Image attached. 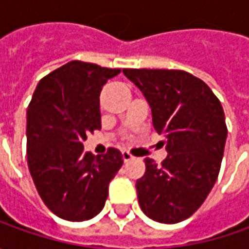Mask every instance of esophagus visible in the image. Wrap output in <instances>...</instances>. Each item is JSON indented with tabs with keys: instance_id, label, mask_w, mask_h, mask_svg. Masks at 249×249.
<instances>
[{
	"instance_id": "34e87169",
	"label": "esophagus",
	"mask_w": 249,
	"mask_h": 249,
	"mask_svg": "<svg viewBox=\"0 0 249 249\" xmlns=\"http://www.w3.org/2000/svg\"><path fill=\"white\" fill-rule=\"evenodd\" d=\"M122 155H123V159H124V162H129V160H131V159H134V157L130 154L129 151H123L122 152Z\"/></svg>"
}]
</instances>
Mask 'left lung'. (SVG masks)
I'll return each mask as SVG.
<instances>
[{
  "label": "left lung",
  "instance_id": "left-lung-1",
  "mask_svg": "<svg viewBox=\"0 0 249 249\" xmlns=\"http://www.w3.org/2000/svg\"><path fill=\"white\" fill-rule=\"evenodd\" d=\"M123 73L145 97L167 151L160 165L144 159L145 173L136 183L139 204L155 222L178 223L202 205L216 183L227 139L222 104L201 79L184 71Z\"/></svg>",
  "mask_w": 249,
  "mask_h": 249
}]
</instances>
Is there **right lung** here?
Masks as SVG:
<instances>
[{
  "label": "right lung",
  "instance_id": "1",
  "mask_svg": "<svg viewBox=\"0 0 249 249\" xmlns=\"http://www.w3.org/2000/svg\"><path fill=\"white\" fill-rule=\"evenodd\" d=\"M120 69L72 61L43 77L27 108V165L38 194L61 219L83 222L102 211L110 180L123 165L119 149L84 152L101 129L100 94Z\"/></svg>",
  "mask_w": 249,
  "mask_h": 249
}]
</instances>
